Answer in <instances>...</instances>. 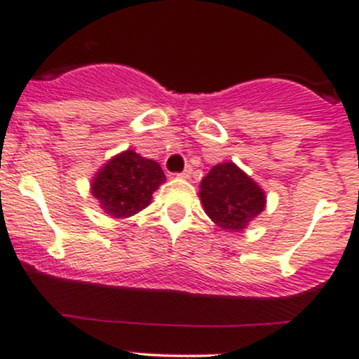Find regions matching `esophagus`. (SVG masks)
I'll return each instance as SVG.
<instances>
[{
  "mask_svg": "<svg viewBox=\"0 0 359 359\" xmlns=\"http://www.w3.org/2000/svg\"><path fill=\"white\" fill-rule=\"evenodd\" d=\"M191 173H192V167H186V170H184V172L179 173V177H182V179H189Z\"/></svg>",
  "mask_w": 359,
  "mask_h": 359,
  "instance_id": "34e87169",
  "label": "esophagus"
}]
</instances>
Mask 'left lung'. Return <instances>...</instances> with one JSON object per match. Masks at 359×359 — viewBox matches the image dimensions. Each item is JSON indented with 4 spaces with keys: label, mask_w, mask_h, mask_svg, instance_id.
<instances>
[{
    "label": "left lung",
    "mask_w": 359,
    "mask_h": 359,
    "mask_svg": "<svg viewBox=\"0 0 359 359\" xmlns=\"http://www.w3.org/2000/svg\"><path fill=\"white\" fill-rule=\"evenodd\" d=\"M199 198L206 215L224 230L241 232L265 210L262 187L236 163L215 165L201 180Z\"/></svg>",
    "instance_id": "8db88e82"
}]
</instances>
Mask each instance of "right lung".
<instances>
[{
  "mask_svg": "<svg viewBox=\"0 0 359 359\" xmlns=\"http://www.w3.org/2000/svg\"><path fill=\"white\" fill-rule=\"evenodd\" d=\"M163 182L165 173L156 161L127 149L100 168L90 182V192L104 213L127 218L144 210Z\"/></svg>",
  "mask_w": 359,
  "mask_h": 359,
  "instance_id": "right-lung-1",
  "label": "right lung"
}]
</instances>
